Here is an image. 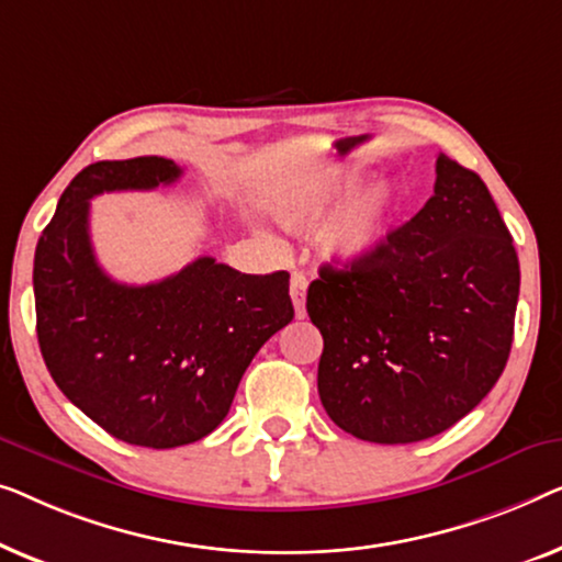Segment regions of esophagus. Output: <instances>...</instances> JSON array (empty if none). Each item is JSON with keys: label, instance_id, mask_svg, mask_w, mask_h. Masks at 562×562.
Segmentation results:
<instances>
[{"label": "esophagus", "instance_id": "34e87169", "mask_svg": "<svg viewBox=\"0 0 562 562\" xmlns=\"http://www.w3.org/2000/svg\"><path fill=\"white\" fill-rule=\"evenodd\" d=\"M305 292H307V280L303 272H292L290 278V297L292 305H295L297 318H305Z\"/></svg>", "mask_w": 562, "mask_h": 562}]
</instances>
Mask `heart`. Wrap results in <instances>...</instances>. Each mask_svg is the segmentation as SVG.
Listing matches in <instances>:
<instances>
[{"label": "heart", "mask_w": 562, "mask_h": 562, "mask_svg": "<svg viewBox=\"0 0 562 562\" xmlns=\"http://www.w3.org/2000/svg\"><path fill=\"white\" fill-rule=\"evenodd\" d=\"M369 186L361 168L336 170L313 178L280 205L282 224L295 234H328V251L344 265H361L384 247L397 216L392 188Z\"/></svg>", "instance_id": "1"}]
</instances>
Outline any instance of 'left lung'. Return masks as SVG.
I'll return each instance as SVG.
<instances>
[{
    "mask_svg": "<svg viewBox=\"0 0 562 562\" xmlns=\"http://www.w3.org/2000/svg\"><path fill=\"white\" fill-rule=\"evenodd\" d=\"M517 297L519 259L492 193L438 155L430 201L367 262L323 265L307 288L328 417L384 446L448 430L507 367Z\"/></svg>",
    "mask_w": 562,
    "mask_h": 562,
    "instance_id": "1",
    "label": "left lung"
}]
</instances>
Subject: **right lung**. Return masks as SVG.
Returning <instances> with one entry per match:
<instances>
[{
    "mask_svg": "<svg viewBox=\"0 0 562 562\" xmlns=\"http://www.w3.org/2000/svg\"><path fill=\"white\" fill-rule=\"evenodd\" d=\"M168 157L101 160L63 191L35 249L37 341L53 382L109 436L178 448L209 436L255 353L292 321L290 274H241L199 257L160 282L122 284L91 247V199L153 191Z\"/></svg>",
    "mask_w": 562,
    "mask_h": 562,
    "instance_id": "right-lung-1",
    "label": "right lung"
}]
</instances>
